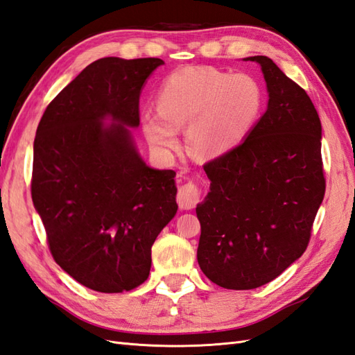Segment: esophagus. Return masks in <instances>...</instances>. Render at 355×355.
<instances>
[{
    "label": "esophagus",
    "mask_w": 355,
    "mask_h": 355,
    "mask_svg": "<svg viewBox=\"0 0 355 355\" xmlns=\"http://www.w3.org/2000/svg\"><path fill=\"white\" fill-rule=\"evenodd\" d=\"M200 187H198L194 180H189L185 185L179 188L178 191V203L180 209H193L196 205L200 202Z\"/></svg>",
    "instance_id": "esophagus-1"
}]
</instances>
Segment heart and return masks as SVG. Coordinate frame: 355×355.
<instances>
[{
	"label": "heart",
	"instance_id": "obj_1",
	"mask_svg": "<svg viewBox=\"0 0 355 355\" xmlns=\"http://www.w3.org/2000/svg\"><path fill=\"white\" fill-rule=\"evenodd\" d=\"M263 108V90L247 73L214 67H185L173 72L159 89V110L143 117L149 141L161 150L178 144L179 128L187 126L193 152L221 155L250 134Z\"/></svg>",
	"mask_w": 355,
	"mask_h": 355
}]
</instances>
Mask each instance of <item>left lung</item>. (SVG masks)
<instances>
[{
    "label": "left lung",
    "instance_id": "left-lung-1",
    "mask_svg": "<svg viewBox=\"0 0 355 355\" xmlns=\"http://www.w3.org/2000/svg\"><path fill=\"white\" fill-rule=\"evenodd\" d=\"M245 60L262 67L268 110L243 143L205 164L211 191L196 207L198 265L235 291L270 283L306 252L325 194L313 102L271 58Z\"/></svg>",
    "mask_w": 355,
    "mask_h": 355
}]
</instances>
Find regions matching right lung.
<instances>
[{
	"label": "right lung",
	"instance_id": "obj_1",
	"mask_svg": "<svg viewBox=\"0 0 355 355\" xmlns=\"http://www.w3.org/2000/svg\"><path fill=\"white\" fill-rule=\"evenodd\" d=\"M161 58L105 57L49 102L34 138L31 197L49 252L85 288L119 293L149 277L152 245L178 211L173 170L146 166L126 126ZM110 115L117 124L103 127Z\"/></svg>",
	"mask_w": 355,
	"mask_h": 355
}]
</instances>
